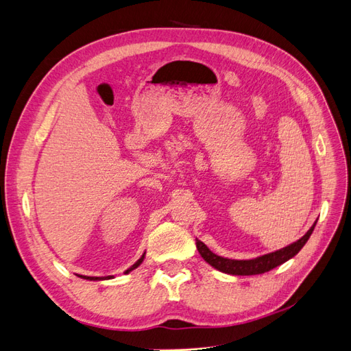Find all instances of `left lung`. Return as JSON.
I'll return each mask as SVG.
<instances>
[{"label":"left lung","mask_w":351,"mask_h":351,"mask_svg":"<svg viewBox=\"0 0 351 351\" xmlns=\"http://www.w3.org/2000/svg\"><path fill=\"white\" fill-rule=\"evenodd\" d=\"M315 226H316V222L302 239L291 243L290 246L282 247L277 252L263 254V256H259V258L249 259V261H237V259H228V258L218 256V254H215L214 252H210L208 249L205 243H202L197 239H196V247L200 253V256L204 258L210 265V267H214L215 269H218L221 272H226L230 275H258V274H263V272H268L274 268H277L281 263L295 256V254L302 250L306 241L309 240Z\"/></svg>","instance_id":"8db88e82"}]
</instances>
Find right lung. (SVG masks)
Wrapping results in <instances>:
<instances>
[{
	"mask_svg": "<svg viewBox=\"0 0 351 351\" xmlns=\"http://www.w3.org/2000/svg\"><path fill=\"white\" fill-rule=\"evenodd\" d=\"M143 259H145V253L142 254V256H141V259H139V261H137V262H136V263L133 265V267H130L129 269H127V271H125L124 274H129L130 271L136 269V268H137V267H139V265H141V263L143 262ZM79 277H80V278H84V280H90V281H92V280H93V281H97V280H111V278H114V277H112V275H108V277H105V278H99V277H86V275H79Z\"/></svg>",
	"mask_w": 351,
	"mask_h": 351,
	"instance_id": "add662e5",
	"label": "right lung"
}]
</instances>
